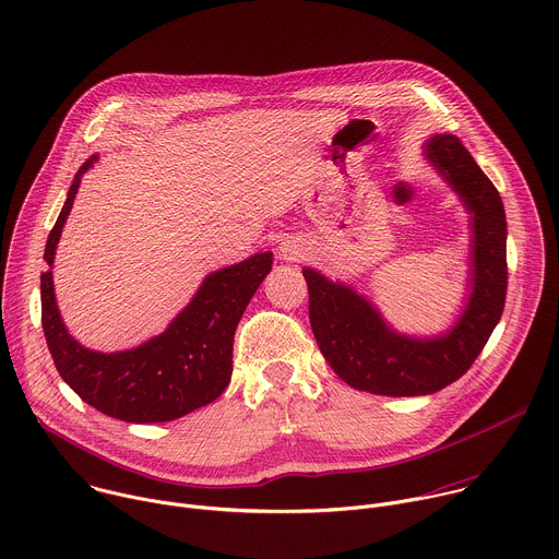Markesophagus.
<instances>
[{
  "mask_svg": "<svg viewBox=\"0 0 559 559\" xmlns=\"http://www.w3.org/2000/svg\"><path fill=\"white\" fill-rule=\"evenodd\" d=\"M306 245H301V242H297V240H284L282 245H280V253H282V260H286V262H299V260H304L306 258Z\"/></svg>",
  "mask_w": 559,
  "mask_h": 559,
  "instance_id": "1",
  "label": "esophagus"
}]
</instances>
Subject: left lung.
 <instances>
[{
  "mask_svg": "<svg viewBox=\"0 0 559 559\" xmlns=\"http://www.w3.org/2000/svg\"><path fill=\"white\" fill-rule=\"evenodd\" d=\"M425 156L472 213V293L448 334L405 337L355 288L304 269L321 355L342 381L370 394L423 396L448 388L472 368L504 310L507 217L498 189L454 134L431 136Z\"/></svg>",
  "mask_w": 559,
  "mask_h": 559,
  "instance_id": "obj_1",
  "label": "left lung"
}]
</instances>
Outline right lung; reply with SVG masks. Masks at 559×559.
<instances>
[{
	"instance_id": "obj_1",
	"label": "right lung",
	"mask_w": 559,
	"mask_h": 559,
	"mask_svg": "<svg viewBox=\"0 0 559 559\" xmlns=\"http://www.w3.org/2000/svg\"><path fill=\"white\" fill-rule=\"evenodd\" d=\"M81 165L46 242L44 260L55 262L66 217L79 191ZM273 253L219 269L204 277L189 306L158 337L134 350L96 353L66 330L55 301L52 271L41 273V325L61 379L94 409L126 423H167L227 390L234 372V334L247 304L271 273Z\"/></svg>"
}]
</instances>
